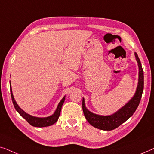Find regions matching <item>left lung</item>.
<instances>
[{"label":"left lung","mask_w":154,"mask_h":154,"mask_svg":"<svg viewBox=\"0 0 154 154\" xmlns=\"http://www.w3.org/2000/svg\"><path fill=\"white\" fill-rule=\"evenodd\" d=\"M136 60L139 68L138 83L135 93L130 100L122 107L111 115L103 116L94 114L89 111L86 107L85 100H82V109L84 116L92 126L103 131H112L120 125L127 121L134 114L139 105L144 89V72L142 64L137 53H135Z\"/></svg>","instance_id":"obj_1"}]
</instances>
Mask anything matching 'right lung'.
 <instances>
[{"label":"right lung","mask_w":154,"mask_h":154,"mask_svg":"<svg viewBox=\"0 0 154 154\" xmlns=\"http://www.w3.org/2000/svg\"><path fill=\"white\" fill-rule=\"evenodd\" d=\"M10 93H11V97L13 105H14V108L16 109L17 112H18L23 119H25L28 121V123H30L31 125H33L34 127L39 128L47 127L54 124L58 119V117H59L60 114V111H61L62 106L64 103L65 99H66V96H65L63 98L61 99V100L59 102L57 107H56V109L55 110V112H54L53 114H51V115L49 116H47V117H37V116L30 115L29 114L26 113V112L23 111V110L18 105V104H17V102L15 101L14 96H13L11 84H10Z\"/></svg>","instance_id":"right-lung-1"}]
</instances>
